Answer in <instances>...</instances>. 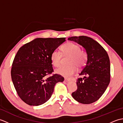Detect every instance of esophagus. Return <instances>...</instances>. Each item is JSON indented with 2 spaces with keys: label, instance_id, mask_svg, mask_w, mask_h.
Segmentation results:
<instances>
[{
  "label": "esophagus",
  "instance_id": "obj_1",
  "mask_svg": "<svg viewBox=\"0 0 123 123\" xmlns=\"http://www.w3.org/2000/svg\"><path fill=\"white\" fill-rule=\"evenodd\" d=\"M67 81H75V79L74 78H67L66 79Z\"/></svg>",
  "mask_w": 123,
  "mask_h": 123
}]
</instances>
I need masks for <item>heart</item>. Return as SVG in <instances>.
Instances as JSON below:
<instances>
[{
	"instance_id": "1",
	"label": "heart",
	"mask_w": 123,
	"mask_h": 123,
	"mask_svg": "<svg viewBox=\"0 0 123 123\" xmlns=\"http://www.w3.org/2000/svg\"><path fill=\"white\" fill-rule=\"evenodd\" d=\"M62 53L65 55H71L69 60V66H61L56 69V74L68 77L74 74L77 71V67L81 68L85 65L87 60V54L81 50L80 45L77 44L69 42L61 47ZM62 54L57 50H54L51 55V60L52 64L57 67L60 65Z\"/></svg>"
}]
</instances>
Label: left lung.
Segmentation results:
<instances>
[{"label":"left lung","mask_w":123,"mask_h":123,"mask_svg":"<svg viewBox=\"0 0 123 123\" xmlns=\"http://www.w3.org/2000/svg\"><path fill=\"white\" fill-rule=\"evenodd\" d=\"M68 40L81 45L87 54L86 66L79 74L84 77L77 80V90L72 96L80 103H94L103 95L110 82L108 55L100 44L88 36H72Z\"/></svg>","instance_id":"left-lung-1"}]
</instances>
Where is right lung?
<instances>
[{"mask_svg": "<svg viewBox=\"0 0 123 123\" xmlns=\"http://www.w3.org/2000/svg\"><path fill=\"white\" fill-rule=\"evenodd\" d=\"M66 38H37L20 48L12 64L11 76L18 95L30 106H39L51 98L54 86L64 78L53 72L51 55Z\"/></svg>", "mask_w": 123, "mask_h": 123, "instance_id": "obj_1", "label": "right lung"}]
</instances>
